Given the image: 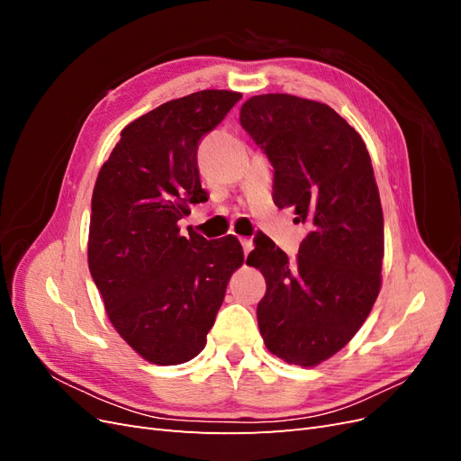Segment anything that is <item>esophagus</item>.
<instances>
[{
    "mask_svg": "<svg viewBox=\"0 0 461 461\" xmlns=\"http://www.w3.org/2000/svg\"><path fill=\"white\" fill-rule=\"evenodd\" d=\"M240 242H242V248H244V254H246V256H248L249 252H252V248H254L252 239H240Z\"/></svg>",
    "mask_w": 461,
    "mask_h": 461,
    "instance_id": "esophagus-1",
    "label": "esophagus"
}]
</instances>
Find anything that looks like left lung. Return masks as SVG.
Instances as JSON below:
<instances>
[{
    "mask_svg": "<svg viewBox=\"0 0 461 461\" xmlns=\"http://www.w3.org/2000/svg\"><path fill=\"white\" fill-rule=\"evenodd\" d=\"M242 129L275 169L273 202L308 227L296 259L258 234L246 263L267 283L258 323L269 352L312 367L366 323L381 290L384 221L361 136L325 104L290 94L254 95Z\"/></svg>",
    "mask_w": 461,
    "mask_h": 461,
    "instance_id": "obj_1",
    "label": "left lung"
}]
</instances>
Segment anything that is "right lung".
I'll return each mask as SVG.
<instances>
[{
  "instance_id": "obj_1",
  "label": "right lung",
  "mask_w": 461,
  "mask_h": 461,
  "mask_svg": "<svg viewBox=\"0 0 461 461\" xmlns=\"http://www.w3.org/2000/svg\"><path fill=\"white\" fill-rule=\"evenodd\" d=\"M242 94L202 90L167 102L124 127L92 194L88 267L111 323L158 366H178L205 346L234 269L232 234H180L190 203L207 202L198 144Z\"/></svg>"
}]
</instances>
